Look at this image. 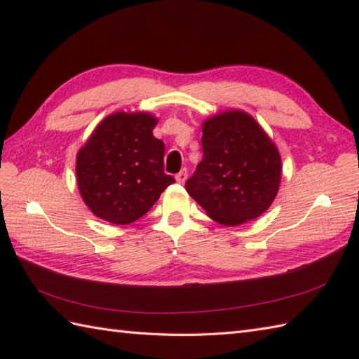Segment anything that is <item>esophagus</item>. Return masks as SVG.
I'll return each mask as SVG.
<instances>
[{"mask_svg":"<svg viewBox=\"0 0 359 359\" xmlns=\"http://www.w3.org/2000/svg\"><path fill=\"white\" fill-rule=\"evenodd\" d=\"M187 177H188V170H187V168H184V170H182L180 172L175 174V180H177L179 184H184V182L187 180Z\"/></svg>","mask_w":359,"mask_h":359,"instance_id":"obj_1","label":"esophagus"}]
</instances>
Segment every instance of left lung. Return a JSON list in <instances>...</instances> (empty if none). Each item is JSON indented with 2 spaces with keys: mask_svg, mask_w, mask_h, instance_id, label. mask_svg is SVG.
<instances>
[{
  "mask_svg": "<svg viewBox=\"0 0 359 359\" xmlns=\"http://www.w3.org/2000/svg\"><path fill=\"white\" fill-rule=\"evenodd\" d=\"M203 157L188 194L216 222L234 226L269 210L280 182V156L256 120L228 111L202 126Z\"/></svg>",
  "mask_w": 359,
  "mask_h": 359,
  "instance_id": "8db88e82",
  "label": "left lung"
}]
</instances>
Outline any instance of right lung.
Listing matches in <instances>:
<instances>
[{"label": "right lung", "mask_w": 359, "mask_h": 359, "mask_svg": "<svg viewBox=\"0 0 359 359\" xmlns=\"http://www.w3.org/2000/svg\"><path fill=\"white\" fill-rule=\"evenodd\" d=\"M156 123L149 114H112L79 151V189L97 217L133 224L175 182L163 171L165 143L152 135Z\"/></svg>", "instance_id": "1"}]
</instances>
